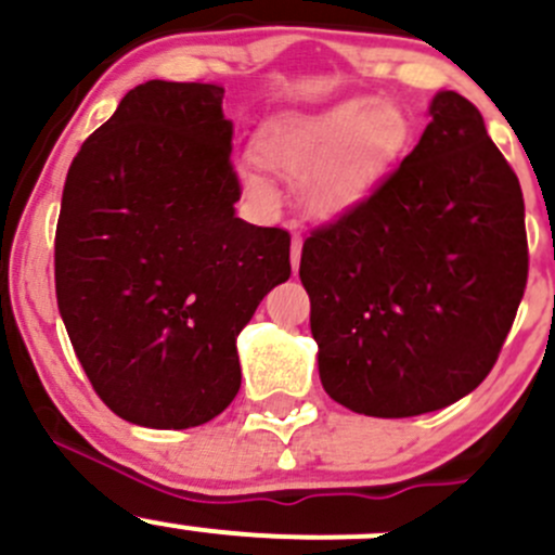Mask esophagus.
<instances>
[{
    "mask_svg": "<svg viewBox=\"0 0 555 555\" xmlns=\"http://www.w3.org/2000/svg\"><path fill=\"white\" fill-rule=\"evenodd\" d=\"M300 251H304V238L293 236V249H289V262H293V271H298V266H300Z\"/></svg>",
    "mask_w": 555,
    "mask_h": 555,
    "instance_id": "obj_1",
    "label": "esophagus"
}]
</instances>
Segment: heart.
Here are the masks:
<instances>
[{
	"label": "heart",
	"mask_w": 555,
	"mask_h": 555,
	"mask_svg": "<svg viewBox=\"0 0 555 555\" xmlns=\"http://www.w3.org/2000/svg\"><path fill=\"white\" fill-rule=\"evenodd\" d=\"M402 115L378 99H349L319 112L271 120L257 137V158L268 169L300 177L298 198L309 215L333 220L360 206L405 147ZM255 198H273L257 160L238 169Z\"/></svg>",
	"instance_id": "b5f03b06"
}]
</instances>
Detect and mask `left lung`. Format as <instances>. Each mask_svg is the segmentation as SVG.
<instances>
[{
	"mask_svg": "<svg viewBox=\"0 0 555 555\" xmlns=\"http://www.w3.org/2000/svg\"><path fill=\"white\" fill-rule=\"evenodd\" d=\"M411 155L300 255L319 378L354 413L405 418L475 389L529 273L518 177L483 117L435 93Z\"/></svg>",
	"mask_w": 555,
	"mask_h": 555,
	"instance_id": "left-lung-1",
	"label": "left lung"
}]
</instances>
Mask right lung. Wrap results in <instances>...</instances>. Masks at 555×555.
<instances>
[{"instance_id": "obj_1", "label": "right lung", "mask_w": 555, "mask_h": 555, "mask_svg": "<svg viewBox=\"0 0 555 555\" xmlns=\"http://www.w3.org/2000/svg\"><path fill=\"white\" fill-rule=\"evenodd\" d=\"M225 88L150 80L72 160L55 228V298L104 405L188 429L242 386L236 338L289 279V233L236 217Z\"/></svg>"}]
</instances>
